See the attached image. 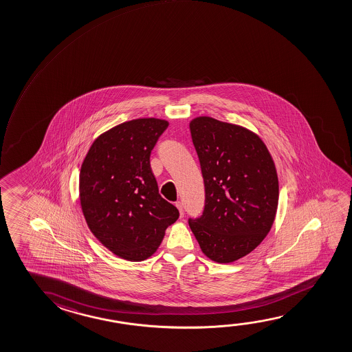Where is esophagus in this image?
Returning a JSON list of instances; mask_svg holds the SVG:
<instances>
[{
    "label": "esophagus",
    "instance_id": "obj_1",
    "mask_svg": "<svg viewBox=\"0 0 352 352\" xmlns=\"http://www.w3.org/2000/svg\"><path fill=\"white\" fill-rule=\"evenodd\" d=\"M175 207L178 208L179 214H180V218H183L184 212H183V204L182 202H175Z\"/></svg>",
    "mask_w": 352,
    "mask_h": 352
}]
</instances>
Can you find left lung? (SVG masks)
<instances>
[{
    "instance_id": "1",
    "label": "left lung",
    "mask_w": 352,
    "mask_h": 352,
    "mask_svg": "<svg viewBox=\"0 0 352 352\" xmlns=\"http://www.w3.org/2000/svg\"><path fill=\"white\" fill-rule=\"evenodd\" d=\"M204 175V214L189 220L204 254L219 264L250 254L265 239L278 206V177L263 139L209 116L190 121Z\"/></svg>"
}]
</instances>
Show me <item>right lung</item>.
Segmentation results:
<instances>
[{"instance_id":"1","label":"right lung","mask_w":352,"mask_h":352,"mask_svg":"<svg viewBox=\"0 0 352 352\" xmlns=\"http://www.w3.org/2000/svg\"><path fill=\"white\" fill-rule=\"evenodd\" d=\"M168 121L137 118L93 142L80 170V204L97 240L120 258L143 261L157 250L178 209L158 194L150 153Z\"/></svg>"}]
</instances>
